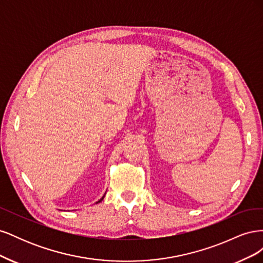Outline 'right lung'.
<instances>
[{"mask_svg":"<svg viewBox=\"0 0 263 263\" xmlns=\"http://www.w3.org/2000/svg\"><path fill=\"white\" fill-rule=\"evenodd\" d=\"M104 196H105V194H104ZM104 196H103L100 201H98V202H97V204H98V203H100V202H102V201H103V198H104Z\"/></svg>","mask_w":263,"mask_h":263,"instance_id":"right-lung-1","label":"right lung"}]
</instances>
